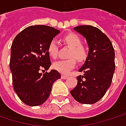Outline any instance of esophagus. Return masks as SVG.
Masks as SVG:
<instances>
[{"mask_svg":"<svg viewBox=\"0 0 126 126\" xmlns=\"http://www.w3.org/2000/svg\"><path fill=\"white\" fill-rule=\"evenodd\" d=\"M61 78L65 80V79H67V78H68V76H65V75H62V76H61Z\"/></svg>","mask_w":126,"mask_h":126,"instance_id":"obj_1","label":"esophagus"}]
</instances>
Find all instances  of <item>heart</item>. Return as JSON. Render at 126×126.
Returning <instances> with one entry per match:
<instances>
[{
  "mask_svg": "<svg viewBox=\"0 0 126 126\" xmlns=\"http://www.w3.org/2000/svg\"><path fill=\"white\" fill-rule=\"evenodd\" d=\"M63 41L70 48L67 60H60L56 61L53 64V68L62 74H68L70 70L73 69L76 65L77 59L79 62L84 61L88 52L86 48L82 46V40L78 35L73 33L67 34ZM48 52L49 56L53 58H56L58 55V43L56 40H52L48 46Z\"/></svg>",
  "mask_w": 126,
  "mask_h": 126,
  "instance_id": "obj_1",
  "label": "heart"
}]
</instances>
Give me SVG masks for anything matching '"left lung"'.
Here are the masks:
<instances>
[{
	"mask_svg": "<svg viewBox=\"0 0 126 126\" xmlns=\"http://www.w3.org/2000/svg\"><path fill=\"white\" fill-rule=\"evenodd\" d=\"M74 31L85 38L89 50L78 70L83 76L77 77V85L70 94L80 103L93 104L104 96L111 85L115 66L114 49L107 35L96 27L79 26Z\"/></svg>",
	"mask_w": 126,
	"mask_h": 126,
	"instance_id": "8db88e82",
	"label": "left lung"
}]
</instances>
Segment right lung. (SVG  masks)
Wrapping results in <instances>:
<instances>
[{"label":"right lung","instance_id":"obj_1","mask_svg":"<svg viewBox=\"0 0 126 126\" xmlns=\"http://www.w3.org/2000/svg\"><path fill=\"white\" fill-rule=\"evenodd\" d=\"M58 33L59 30L50 26H29L13 41L10 59L13 85L19 98L28 106L43 104L49 97L53 83L61 78L56 70L43 74L40 72L42 68L48 70L51 65L48 46Z\"/></svg>","mask_w":126,"mask_h":126}]
</instances>
